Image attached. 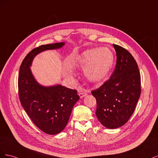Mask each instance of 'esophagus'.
Returning <instances> with one entry per match:
<instances>
[{"instance_id": "obj_1", "label": "esophagus", "mask_w": 158, "mask_h": 158, "mask_svg": "<svg viewBox=\"0 0 158 158\" xmlns=\"http://www.w3.org/2000/svg\"><path fill=\"white\" fill-rule=\"evenodd\" d=\"M78 95H79V96H80V98H83L84 97H85V95H87V94H86V92H84V91L80 90L78 92Z\"/></svg>"}]
</instances>
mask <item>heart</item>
Wrapping results in <instances>:
<instances>
[{
    "label": "heart",
    "mask_w": 158,
    "mask_h": 158,
    "mask_svg": "<svg viewBox=\"0 0 158 158\" xmlns=\"http://www.w3.org/2000/svg\"><path fill=\"white\" fill-rule=\"evenodd\" d=\"M114 63V54L108 47L88 49L79 54L74 60L69 61L72 69H84V75L88 82L97 83L109 73ZM66 77L72 79L70 74Z\"/></svg>",
    "instance_id": "1"
}]
</instances>
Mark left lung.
<instances>
[{"label":"left lung","instance_id":"8db88e82","mask_svg":"<svg viewBox=\"0 0 158 158\" xmlns=\"http://www.w3.org/2000/svg\"><path fill=\"white\" fill-rule=\"evenodd\" d=\"M117 64L110 79L92 94L96 99L95 114L106 128L121 127L135 111L141 92L140 74L135 59L123 47L113 44Z\"/></svg>","mask_w":158,"mask_h":158}]
</instances>
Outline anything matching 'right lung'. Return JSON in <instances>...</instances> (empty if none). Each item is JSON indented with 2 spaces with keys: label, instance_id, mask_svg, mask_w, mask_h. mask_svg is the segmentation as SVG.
I'll list each match as a JSON object with an SVG mask.
<instances>
[{
  "label": "right lung",
  "instance_id": "add662e5",
  "mask_svg": "<svg viewBox=\"0 0 158 158\" xmlns=\"http://www.w3.org/2000/svg\"><path fill=\"white\" fill-rule=\"evenodd\" d=\"M64 45V42L56 43L33 49L22 61L19 71L18 93L22 106L33 123L51 135L64 130L80 97L77 91L62 85L44 86L38 83L30 67L40 52L60 49Z\"/></svg>",
  "mask_w": 158,
  "mask_h": 158
}]
</instances>
